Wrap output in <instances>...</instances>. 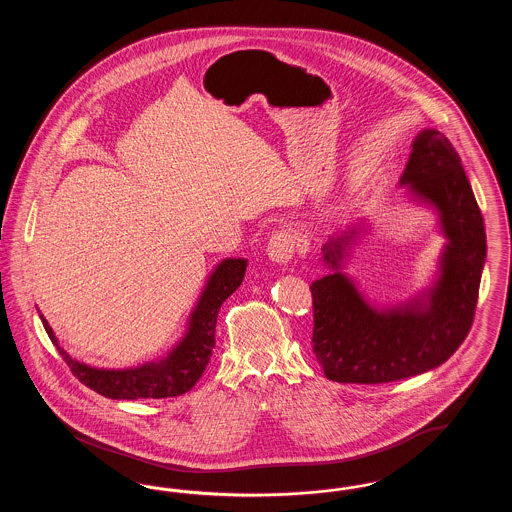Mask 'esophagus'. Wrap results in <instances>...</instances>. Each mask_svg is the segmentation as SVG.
Masks as SVG:
<instances>
[{"mask_svg":"<svg viewBox=\"0 0 512 512\" xmlns=\"http://www.w3.org/2000/svg\"><path fill=\"white\" fill-rule=\"evenodd\" d=\"M297 238L290 230H278L272 234V238L268 240L267 253L268 259L272 263L278 265H286L290 263L297 251Z\"/></svg>","mask_w":512,"mask_h":512,"instance_id":"34e87169","label":"esophagus"}]
</instances>
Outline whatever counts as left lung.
<instances>
[{
	"mask_svg": "<svg viewBox=\"0 0 512 512\" xmlns=\"http://www.w3.org/2000/svg\"><path fill=\"white\" fill-rule=\"evenodd\" d=\"M414 199L439 213L447 238L434 288L395 309L368 305L341 272L357 228L326 242L330 274L313 282V351L324 374L340 384H386L445 363L470 332L486 263V228L461 157L434 128L413 142L399 180Z\"/></svg>",
	"mask_w": 512,
	"mask_h": 512,
	"instance_id": "obj_1",
	"label": "left lung"
}]
</instances>
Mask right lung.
Returning <instances> with one entry per match:
<instances>
[{
    "label": "right lung",
    "mask_w": 512,
    "mask_h": 512,
    "mask_svg": "<svg viewBox=\"0 0 512 512\" xmlns=\"http://www.w3.org/2000/svg\"><path fill=\"white\" fill-rule=\"evenodd\" d=\"M245 259H224L207 280V286L195 305L188 332L174 345L171 353L159 363H146L136 368L105 370L78 363L59 347L57 338L40 315L49 340L57 347L63 361L74 376L109 399H167L192 390L211 361L215 347V330L220 305L236 292L245 276Z\"/></svg>",
    "instance_id": "obj_1"
}]
</instances>
